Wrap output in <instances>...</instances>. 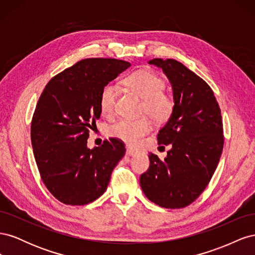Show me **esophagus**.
Here are the masks:
<instances>
[{"mask_svg": "<svg viewBox=\"0 0 255 255\" xmlns=\"http://www.w3.org/2000/svg\"><path fill=\"white\" fill-rule=\"evenodd\" d=\"M135 154H136V151H135V150L130 149V148H127V155L133 156V155H135Z\"/></svg>", "mask_w": 255, "mask_h": 255, "instance_id": "obj_1", "label": "esophagus"}]
</instances>
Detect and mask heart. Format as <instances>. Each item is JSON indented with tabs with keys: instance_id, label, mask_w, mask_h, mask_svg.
<instances>
[{
	"instance_id": "b5f03b06",
	"label": "heart",
	"mask_w": 255,
	"mask_h": 255,
	"mask_svg": "<svg viewBox=\"0 0 255 255\" xmlns=\"http://www.w3.org/2000/svg\"><path fill=\"white\" fill-rule=\"evenodd\" d=\"M127 86L143 99L141 107L142 115H149L156 122L169 119L174 110L173 98L164 92L165 82L158 75L151 71L139 70L125 80ZM119 88L115 84H107L100 96V110L106 116H113L116 112ZM152 129L149 118L130 120L122 119L110 128V134L128 144L135 145L141 138Z\"/></svg>"
}]
</instances>
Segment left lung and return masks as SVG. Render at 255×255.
<instances>
[{
	"label": "left lung",
	"mask_w": 255,
	"mask_h": 255,
	"mask_svg": "<svg viewBox=\"0 0 255 255\" xmlns=\"http://www.w3.org/2000/svg\"><path fill=\"white\" fill-rule=\"evenodd\" d=\"M170 82L174 110L159 129L158 144L171 143L164 160L150 154L140 186L150 201L182 208L202 194L217 168L223 149L222 118L214 92L196 73L174 59L154 58Z\"/></svg>",
	"instance_id": "8db88e82"
}]
</instances>
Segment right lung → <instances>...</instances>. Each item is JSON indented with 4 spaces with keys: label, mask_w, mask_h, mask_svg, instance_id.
I'll use <instances>...</instances> for the list:
<instances>
[{
    "label": "right lung",
    "mask_w": 255,
    "mask_h": 255,
    "mask_svg": "<svg viewBox=\"0 0 255 255\" xmlns=\"http://www.w3.org/2000/svg\"><path fill=\"white\" fill-rule=\"evenodd\" d=\"M130 66L114 58H87L51 79L38 100L30 140L41 179L58 201L85 205L101 197L125 156L119 139L89 149V130L100 119L104 86Z\"/></svg>",
    "instance_id": "right-lung-1"
}]
</instances>
